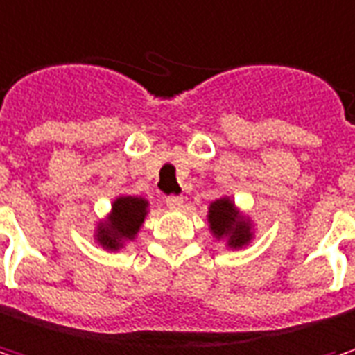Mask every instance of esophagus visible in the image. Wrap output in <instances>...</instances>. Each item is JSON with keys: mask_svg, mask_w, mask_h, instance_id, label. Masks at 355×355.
Listing matches in <instances>:
<instances>
[{"mask_svg": "<svg viewBox=\"0 0 355 355\" xmlns=\"http://www.w3.org/2000/svg\"><path fill=\"white\" fill-rule=\"evenodd\" d=\"M182 205H184L182 196H168V198H166V207L171 208V210H180Z\"/></svg>", "mask_w": 355, "mask_h": 355, "instance_id": "esophagus-1", "label": "esophagus"}]
</instances>
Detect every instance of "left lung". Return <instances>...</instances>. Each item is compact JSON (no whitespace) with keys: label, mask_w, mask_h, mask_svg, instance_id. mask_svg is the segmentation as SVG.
<instances>
[{"label":"left lung","mask_w":355,"mask_h":355,"mask_svg":"<svg viewBox=\"0 0 355 355\" xmlns=\"http://www.w3.org/2000/svg\"><path fill=\"white\" fill-rule=\"evenodd\" d=\"M208 230L216 240H223L230 250H240L254 240L256 226L230 196H220L208 207Z\"/></svg>","instance_id":"left-lung-1"}]
</instances>
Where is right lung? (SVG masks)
Instances as JSON below:
<instances>
[{"label": "right lung", "mask_w": 355, "mask_h": 355, "mask_svg": "<svg viewBox=\"0 0 355 355\" xmlns=\"http://www.w3.org/2000/svg\"><path fill=\"white\" fill-rule=\"evenodd\" d=\"M148 200L143 196L119 194L111 202V210L95 226L93 239L103 250L116 252L137 239L148 214Z\"/></svg>", "instance_id": "obj_1"}]
</instances>
